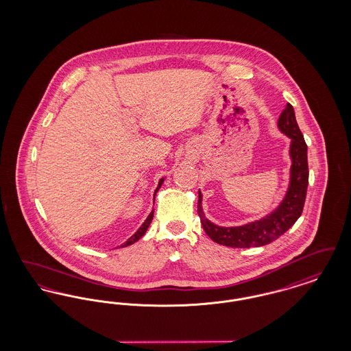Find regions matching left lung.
I'll list each match as a JSON object with an SVG mask.
<instances>
[{
  "instance_id": "left-lung-1",
  "label": "left lung",
  "mask_w": 351,
  "mask_h": 351,
  "mask_svg": "<svg viewBox=\"0 0 351 351\" xmlns=\"http://www.w3.org/2000/svg\"><path fill=\"white\" fill-rule=\"evenodd\" d=\"M278 128L291 139L289 156L292 165L287 193L283 201L275 210H272L266 217L256 219L242 226H218L205 217L201 206L202 195L199 191L197 212L200 216L202 228L205 233L209 235V238L213 239L218 245L237 249L265 246L278 239L280 235H283L298 221V218L300 217L306 197L309 178L306 155L308 147L296 122L295 110L291 104H287L285 109L278 119Z\"/></svg>"
}]
</instances>
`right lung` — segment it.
Returning <instances> with one entry per match:
<instances>
[{"mask_svg":"<svg viewBox=\"0 0 351 351\" xmlns=\"http://www.w3.org/2000/svg\"><path fill=\"white\" fill-rule=\"evenodd\" d=\"M165 182V178L163 179H160L159 180V184H158V186H156V189H155V193H154V196L156 195V192L159 191V188L162 186V184ZM152 217H154V209L151 210L150 215H149V217L146 218V221L142 223V226L135 232V233L123 243V245H121V247H126V246H129V245H133L134 242H136L139 238H142L145 233H146V230H147V228L150 226L151 221H152Z\"/></svg>","mask_w":351,"mask_h":351,"instance_id":"obj_1","label":"right lung"}]
</instances>
